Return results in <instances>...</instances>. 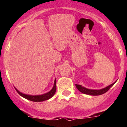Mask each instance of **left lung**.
<instances>
[{
    "mask_svg": "<svg viewBox=\"0 0 127 127\" xmlns=\"http://www.w3.org/2000/svg\"><path fill=\"white\" fill-rule=\"evenodd\" d=\"M116 81L115 82H114L113 83H112L111 85H109V86H106L105 88H102V89L100 90H92V89H88V88H86L84 86H81L80 85H77L76 84V88H77V90L80 92L83 93L84 94H86V95H102V94H105V92H107V91L111 88L112 86L114 85V83H116Z\"/></svg>",
    "mask_w": 127,
    "mask_h": 127,
    "instance_id": "obj_1",
    "label": "left lung"
}]
</instances>
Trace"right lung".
I'll list each match as a JSON object with an SVG mask.
<instances>
[{"label":"right lung","instance_id":"obj_1","mask_svg":"<svg viewBox=\"0 0 127 127\" xmlns=\"http://www.w3.org/2000/svg\"><path fill=\"white\" fill-rule=\"evenodd\" d=\"M15 90H16L18 93L20 94L22 97H23V98H26V99L29 100H31V101L33 102H42L44 101V100H46L50 99L51 97L55 95L56 92V90H57V86H56V79H55V81H54V85L53 86L52 89L48 92V93H46V94H42V95H28V94H25L23 93L20 92V91L18 90L16 88L14 87Z\"/></svg>","mask_w":127,"mask_h":127}]
</instances>
